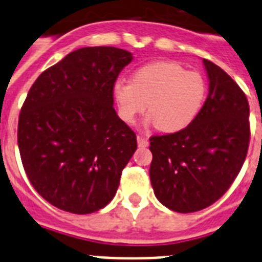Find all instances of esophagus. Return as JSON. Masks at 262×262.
Wrapping results in <instances>:
<instances>
[{"label":"esophagus","instance_id":"esophagus-1","mask_svg":"<svg viewBox=\"0 0 262 262\" xmlns=\"http://www.w3.org/2000/svg\"><path fill=\"white\" fill-rule=\"evenodd\" d=\"M148 139L143 135H138V145L139 147H148Z\"/></svg>","mask_w":262,"mask_h":262}]
</instances>
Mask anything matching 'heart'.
<instances>
[{
  "label": "heart",
  "instance_id": "obj_1",
  "mask_svg": "<svg viewBox=\"0 0 262 262\" xmlns=\"http://www.w3.org/2000/svg\"><path fill=\"white\" fill-rule=\"evenodd\" d=\"M118 114L134 123L148 102V120L165 133L186 128L195 119L206 97L201 73L185 71L170 61L147 64L134 73L133 80H118L113 86Z\"/></svg>",
  "mask_w": 262,
  "mask_h": 262
}]
</instances>
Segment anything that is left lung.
Masks as SVG:
<instances>
[{"mask_svg":"<svg viewBox=\"0 0 262 262\" xmlns=\"http://www.w3.org/2000/svg\"><path fill=\"white\" fill-rule=\"evenodd\" d=\"M209 96L186 128L151 136L149 177L169 210L195 212L216 202L239 174L249 147V105L221 67L203 59Z\"/></svg>","mask_w":262,"mask_h":262,"instance_id":"8db88e82","label":"left lung"}]
</instances>
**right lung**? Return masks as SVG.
Wrapping results in <instances>:
<instances>
[{
  "instance_id": "obj_1",
  "label": "right lung",
  "mask_w": 262,
  "mask_h": 262,
  "mask_svg": "<svg viewBox=\"0 0 262 262\" xmlns=\"http://www.w3.org/2000/svg\"><path fill=\"white\" fill-rule=\"evenodd\" d=\"M133 53L85 47L68 53L32 84L18 120L29 181L47 202L72 214L103 209L138 148L114 108L113 86Z\"/></svg>"
}]
</instances>
